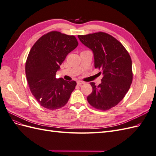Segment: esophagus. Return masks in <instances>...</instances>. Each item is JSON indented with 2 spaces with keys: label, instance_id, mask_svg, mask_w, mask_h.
I'll list each match as a JSON object with an SVG mask.
<instances>
[{
  "label": "esophagus",
  "instance_id": "34e87169",
  "mask_svg": "<svg viewBox=\"0 0 156 156\" xmlns=\"http://www.w3.org/2000/svg\"><path fill=\"white\" fill-rule=\"evenodd\" d=\"M83 83H85V82H83V81H80V80L77 81V84H78V86H81V85L83 84Z\"/></svg>",
  "mask_w": 156,
  "mask_h": 156
}]
</instances>
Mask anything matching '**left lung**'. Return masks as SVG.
<instances>
[{"instance_id":"obj_1","label":"left lung","mask_w":156,"mask_h":156,"mask_svg":"<svg viewBox=\"0 0 156 156\" xmlns=\"http://www.w3.org/2000/svg\"><path fill=\"white\" fill-rule=\"evenodd\" d=\"M78 37L92 50L94 66L103 74L100 84L90 83L93 90L87 101L96 109L109 110L125 98L133 82L130 56L121 42L107 33L99 31Z\"/></svg>"}]
</instances>
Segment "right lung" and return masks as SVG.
<instances>
[{"mask_svg":"<svg viewBox=\"0 0 156 156\" xmlns=\"http://www.w3.org/2000/svg\"><path fill=\"white\" fill-rule=\"evenodd\" d=\"M78 45L74 35L52 31L34 43L26 62V75L30 90L37 102L49 110L65 106L76 86L55 77L67 55Z\"/></svg>","mask_w":156,"mask_h":156,"instance_id":"obj_1","label":"right lung"}]
</instances>
